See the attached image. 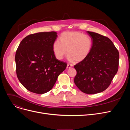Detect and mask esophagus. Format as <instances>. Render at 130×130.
<instances>
[{
    "instance_id": "34e87169",
    "label": "esophagus",
    "mask_w": 130,
    "mask_h": 130,
    "mask_svg": "<svg viewBox=\"0 0 130 130\" xmlns=\"http://www.w3.org/2000/svg\"><path fill=\"white\" fill-rule=\"evenodd\" d=\"M72 67V65L71 64H68L67 65V69H71V68Z\"/></svg>"
}]
</instances>
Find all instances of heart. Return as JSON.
I'll use <instances>...</instances> for the list:
<instances>
[{"label":"heart","instance_id":"b5f03b06","mask_svg":"<svg viewBox=\"0 0 130 130\" xmlns=\"http://www.w3.org/2000/svg\"><path fill=\"white\" fill-rule=\"evenodd\" d=\"M54 42L52 49L55 57L62 60L67 55L71 61L81 62L90 54L93 46L91 38L78 31H65Z\"/></svg>","mask_w":130,"mask_h":130}]
</instances>
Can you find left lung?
<instances>
[{"instance_id": "1", "label": "left lung", "mask_w": 130, "mask_h": 130, "mask_svg": "<svg viewBox=\"0 0 130 130\" xmlns=\"http://www.w3.org/2000/svg\"><path fill=\"white\" fill-rule=\"evenodd\" d=\"M93 42L87 58L74 66L77 72L74 83L84 93L96 94L110 86L117 73L119 52L110 39L100 34L87 31Z\"/></svg>"}]
</instances>
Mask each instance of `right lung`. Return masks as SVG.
Here are the masks:
<instances>
[{
    "instance_id": "obj_1",
    "label": "right lung",
    "mask_w": 130,
    "mask_h": 130,
    "mask_svg": "<svg viewBox=\"0 0 130 130\" xmlns=\"http://www.w3.org/2000/svg\"><path fill=\"white\" fill-rule=\"evenodd\" d=\"M57 37L55 31L40 32L25 37L15 55L17 76L29 91L44 94L50 91L67 64L57 59L52 46Z\"/></svg>"
}]
</instances>
